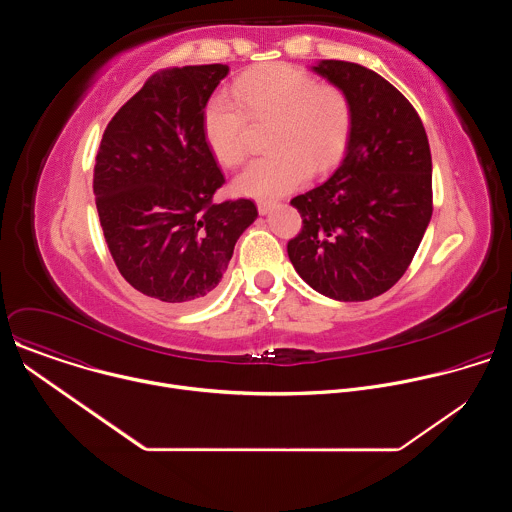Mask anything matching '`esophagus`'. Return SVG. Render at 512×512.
Returning a JSON list of instances; mask_svg holds the SVG:
<instances>
[{
    "label": "esophagus",
    "instance_id": "1",
    "mask_svg": "<svg viewBox=\"0 0 512 512\" xmlns=\"http://www.w3.org/2000/svg\"><path fill=\"white\" fill-rule=\"evenodd\" d=\"M273 200H257V210L259 214H267L271 208H273Z\"/></svg>",
    "mask_w": 512,
    "mask_h": 512
}]
</instances>
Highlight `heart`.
<instances>
[{
  "label": "heart",
  "mask_w": 512,
  "mask_h": 512,
  "mask_svg": "<svg viewBox=\"0 0 512 512\" xmlns=\"http://www.w3.org/2000/svg\"><path fill=\"white\" fill-rule=\"evenodd\" d=\"M231 97H212L202 113L208 150L225 166H239L249 148L251 125H271V156L251 162L235 180L245 196L273 198L330 172L350 137L352 111L334 85H318L306 70L269 64L247 72L231 87Z\"/></svg>",
  "instance_id": "heart-1"
}]
</instances>
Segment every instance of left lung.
<instances>
[{"label": "left lung", "mask_w": 512, "mask_h": 512, "mask_svg": "<svg viewBox=\"0 0 512 512\" xmlns=\"http://www.w3.org/2000/svg\"><path fill=\"white\" fill-rule=\"evenodd\" d=\"M314 70L346 95L352 125L330 180L291 198L302 231L287 255L322 296L373 300L403 277L429 225V141L413 105L375 70L346 60Z\"/></svg>", "instance_id": "obj_1"}]
</instances>
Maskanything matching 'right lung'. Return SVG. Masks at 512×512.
<instances>
[{
    "mask_svg": "<svg viewBox=\"0 0 512 512\" xmlns=\"http://www.w3.org/2000/svg\"><path fill=\"white\" fill-rule=\"evenodd\" d=\"M227 64L162 68L109 121L93 192L109 253L125 281L170 306L206 302L243 231L249 198L216 204L225 184L202 113Z\"/></svg>",
    "mask_w": 512,
    "mask_h": 512,
    "instance_id": "1",
    "label": "right lung"
}]
</instances>
